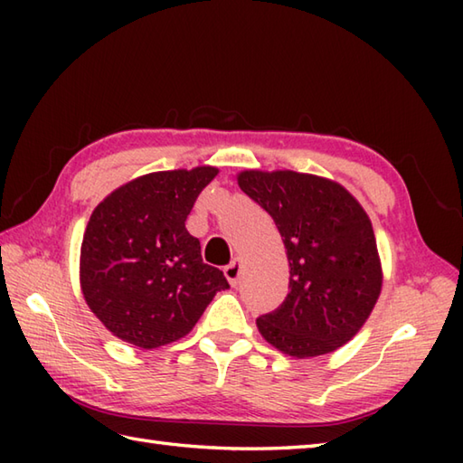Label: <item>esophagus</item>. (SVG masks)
Wrapping results in <instances>:
<instances>
[{"label":"esophagus","instance_id":"1","mask_svg":"<svg viewBox=\"0 0 463 463\" xmlns=\"http://www.w3.org/2000/svg\"><path fill=\"white\" fill-rule=\"evenodd\" d=\"M241 272H242L241 260H232L231 264H226V267H224V277L229 279L231 287H237L239 280H241Z\"/></svg>","mask_w":463,"mask_h":463}]
</instances>
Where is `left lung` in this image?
<instances>
[{
    "mask_svg": "<svg viewBox=\"0 0 463 463\" xmlns=\"http://www.w3.org/2000/svg\"><path fill=\"white\" fill-rule=\"evenodd\" d=\"M239 186L277 222L290 267L287 298L257 318L264 340L294 358L340 348L382 288L368 214L344 186L314 175L244 171Z\"/></svg>",
    "mask_w": 463,
    "mask_h": 463,
    "instance_id": "8db88e82",
    "label": "left lung"
}]
</instances>
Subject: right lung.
Instances as JSON below:
<instances>
[{
	"mask_svg": "<svg viewBox=\"0 0 463 463\" xmlns=\"http://www.w3.org/2000/svg\"><path fill=\"white\" fill-rule=\"evenodd\" d=\"M216 173L196 166L145 175L93 211L81 244V288L117 338L145 350L179 340L214 294L229 288L184 226Z\"/></svg>",
	"mask_w": 463,
	"mask_h": 463,
	"instance_id": "right-lung-1",
	"label": "right lung"
}]
</instances>
